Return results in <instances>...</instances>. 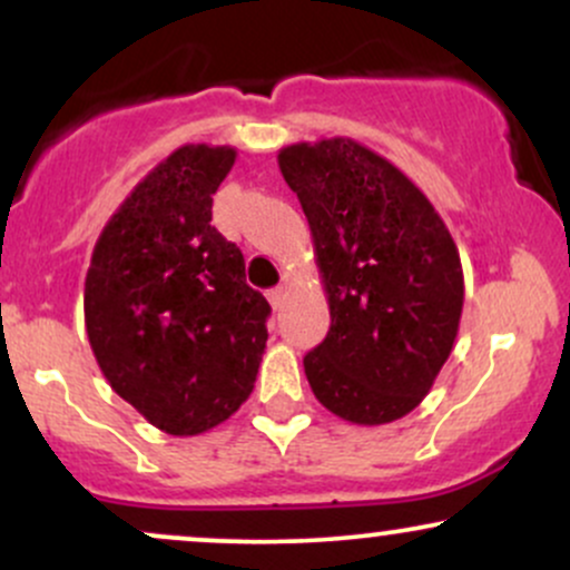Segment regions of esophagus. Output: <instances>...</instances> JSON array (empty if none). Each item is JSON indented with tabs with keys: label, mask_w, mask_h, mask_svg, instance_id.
Instances as JSON below:
<instances>
[{
	"label": "esophagus",
	"mask_w": 570,
	"mask_h": 570,
	"mask_svg": "<svg viewBox=\"0 0 570 570\" xmlns=\"http://www.w3.org/2000/svg\"><path fill=\"white\" fill-rule=\"evenodd\" d=\"M267 299H271V305L276 307V311H281V307H284V303H286V286L281 284V286H276V289L267 292Z\"/></svg>",
	"instance_id": "1"
}]
</instances>
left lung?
<instances>
[{
	"label": "left lung",
	"mask_w": 570,
	"mask_h": 570,
	"mask_svg": "<svg viewBox=\"0 0 570 570\" xmlns=\"http://www.w3.org/2000/svg\"><path fill=\"white\" fill-rule=\"evenodd\" d=\"M311 225L330 332L305 353L326 410L381 426L423 402L453 351L463 307L458 248L426 195L351 139L278 153Z\"/></svg>",
	"instance_id": "8db88e82"
}]
</instances>
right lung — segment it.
Here are the masks:
<instances>
[{"label": "right lung", "instance_id": "1", "mask_svg": "<svg viewBox=\"0 0 570 570\" xmlns=\"http://www.w3.org/2000/svg\"><path fill=\"white\" fill-rule=\"evenodd\" d=\"M233 147L187 144L149 171L98 235L85 326L109 385L153 426L193 436L252 394L271 305L212 225Z\"/></svg>", "mask_w": 570, "mask_h": 570}]
</instances>
